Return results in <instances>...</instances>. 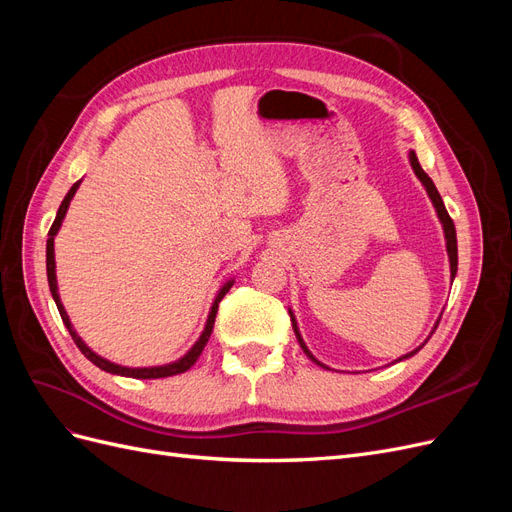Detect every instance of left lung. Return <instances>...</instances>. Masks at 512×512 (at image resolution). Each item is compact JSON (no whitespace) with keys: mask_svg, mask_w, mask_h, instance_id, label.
Masks as SVG:
<instances>
[{"mask_svg":"<svg viewBox=\"0 0 512 512\" xmlns=\"http://www.w3.org/2000/svg\"><path fill=\"white\" fill-rule=\"evenodd\" d=\"M410 164H412V168H414V173H416V177L423 181V185L427 188V194H429V198H431V203H433V207H436V211H438V218H440V222H442V226H444V237H446V252H448V258H451V277H455V273H457V235H455V224H453V220H451V215H448V211H446V207H444V203H442V196L438 194V190H436V185H433V181L429 179V175L425 173V170L421 168V164H418V158H416V153L414 151H410ZM292 316V314H290ZM292 320V329H294V335H297V339H299V344H301V348H303V352L309 356V359H312L316 365H320V367H324L320 361H316L314 359V354L307 350V346L303 344V339H301V335H299V329H297V322H294V318H290ZM436 329H438V322H436ZM433 329V331H436ZM433 331H431V335H433ZM425 346V344H423ZM423 346H418L414 352H410V354H406V356H401V359H397V361H404V359H408V356H412V354H416L418 350H421Z\"/></svg>","mask_w":512,"mask_h":512,"instance_id":"left-lung-1","label":"left lung"}]
</instances>
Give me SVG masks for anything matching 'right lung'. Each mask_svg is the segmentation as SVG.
Masks as SVG:
<instances>
[{
	"label": "right lung",
	"mask_w": 512,
	"mask_h": 512,
	"mask_svg": "<svg viewBox=\"0 0 512 512\" xmlns=\"http://www.w3.org/2000/svg\"><path fill=\"white\" fill-rule=\"evenodd\" d=\"M79 185H81V181H76V183L72 185V188H70V192L66 194L64 203L59 205L57 218H55V222H53V226H51V230H49V241H46V275H49V288H51V294H53V299H55V305H57V309H59V316H61V320H64L66 329L70 331V335H72V339H74V344L79 346V350L87 356V359H89L91 363L98 365V367H100V369H104V371H108V374H119V376H128V378H143V380H147V378H166V376H177V374H183V371H188V369L198 361L200 352H203V348L207 346L209 337H211V331H213L215 314H218V305H220V301L224 299V294L232 288V282L224 284V288L218 292V297H215L213 307H211V314H209V318H207V327H205L203 335H200V339H198V342L194 344V348H192L188 354H185L183 359H179V361H175V363H170V365H164V367H143V369L121 367V365H115V363H111V361L102 359V356H98L96 352H91V350L85 346L83 339H81L79 335H76V331L72 329V324H70V318H68V314H66V309H64V305H61V301H59V294H57L55 250H53V245H55V235H57V230H59V226H61V220L66 218L68 205H70L72 196L76 194V190H79Z\"/></svg>",
	"instance_id": "right-lung-1"
}]
</instances>
